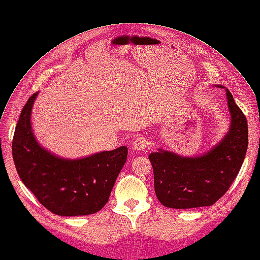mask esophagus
<instances>
[{
	"instance_id": "1",
	"label": "esophagus",
	"mask_w": 260,
	"mask_h": 260,
	"mask_svg": "<svg viewBox=\"0 0 260 260\" xmlns=\"http://www.w3.org/2000/svg\"><path fill=\"white\" fill-rule=\"evenodd\" d=\"M148 145L147 139L144 137H138L133 142V148L135 150H144Z\"/></svg>"
}]
</instances>
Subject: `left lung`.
I'll list each match as a JSON object with an SVG mask.
<instances>
[{
	"instance_id": "8db88e82",
	"label": "left lung",
	"mask_w": 260,
	"mask_h": 260,
	"mask_svg": "<svg viewBox=\"0 0 260 260\" xmlns=\"http://www.w3.org/2000/svg\"><path fill=\"white\" fill-rule=\"evenodd\" d=\"M226 94L231 125L211 150L196 158L181 157L163 149L148 155L155 196L167 208L211 206L228 191L237 177L248 148V122L227 89Z\"/></svg>"
}]
</instances>
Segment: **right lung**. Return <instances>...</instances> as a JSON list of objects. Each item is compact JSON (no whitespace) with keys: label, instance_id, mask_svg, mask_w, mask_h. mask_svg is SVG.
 Returning <instances> with one entry per match:
<instances>
[{"label":"right lung","instance_id":"add662e5","mask_svg":"<svg viewBox=\"0 0 260 260\" xmlns=\"http://www.w3.org/2000/svg\"><path fill=\"white\" fill-rule=\"evenodd\" d=\"M38 93L27 101L14 131L12 157L17 174L38 201L61 216L89 215L103 208L127 158V147L78 160L58 158L43 148L31 129Z\"/></svg>","mask_w":260,"mask_h":260}]
</instances>
